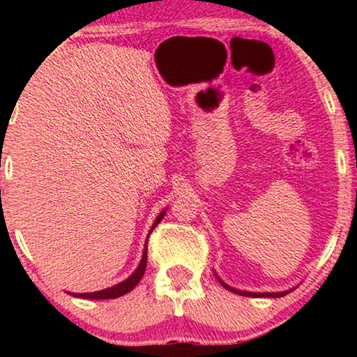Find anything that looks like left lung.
<instances>
[{
	"mask_svg": "<svg viewBox=\"0 0 357 357\" xmlns=\"http://www.w3.org/2000/svg\"><path fill=\"white\" fill-rule=\"evenodd\" d=\"M216 278H218V275H216ZM218 281L221 282V284L226 287L227 291H232V292H236V294L247 296V297H282V296H286L287 292H289V291H284V292H248V291H238V289H234V287L226 284V282H224L221 278H218Z\"/></svg>",
	"mask_w": 357,
	"mask_h": 357,
	"instance_id": "1",
	"label": "left lung"
}]
</instances>
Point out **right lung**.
I'll list each match as a JSON object with an SVG mask.
<instances>
[{
    "label": "right lung",
    "mask_w": 357,
    "mask_h": 357,
    "mask_svg": "<svg viewBox=\"0 0 357 357\" xmlns=\"http://www.w3.org/2000/svg\"><path fill=\"white\" fill-rule=\"evenodd\" d=\"M165 211H162L155 219L153 227H151L149 234L154 231V227L158 226V224L162 221ZM146 263H148V242H146V247H144V252H143V258H141L138 268H136L133 275H131L128 280L119 282L116 286H112V287H107V289H102V291H97V292H84V294H75V292H70L71 296L75 297H81V299H92V301H99V299H116V297L120 296H125L128 294L130 291L135 289V286L138 284L141 281V278L144 275V270H146Z\"/></svg>",
    "instance_id": "right-lung-1"
}]
</instances>
